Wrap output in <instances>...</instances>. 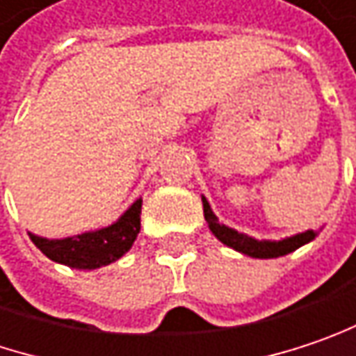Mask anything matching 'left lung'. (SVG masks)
I'll return each instance as SVG.
<instances>
[{
	"mask_svg": "<svg viewBox=\"0 0 356 356\" xmlns=\"http://www.w3.org/2000/svg\"><path fill=\"white\" fill-rule=\"evenodd\" d=\"M202 209H204V218L209 222V229L213 231L216 239L220 243H225L227 247L239 251L243 255H249V257H257V259H273V257H282V255H288L296 251L298 247L310 243L316 237V231H306V233H298L293 237H286L282 241H257L249 235H243L239 231L227 227V225H220L218 218L213 213L209 200L202 196Z\"/></svg>",
	"mask_w": 356,
	"mask_h": 356,
	"instance_id": "1",
	"label": "left lung"
}]
</instances>
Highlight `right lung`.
Instances as JSON below:
<instances>
[{
  "instance_id": "add662e5",
  "label": "right lung",
  "mask_w": 356,
  "mask_h": 356,
  "mask_svg": "<svg viewBox=\"0 0 356 356\" xmlns=\"http://www.w3.org/2000/svg\"><path fill=\"white\" fill-rule=\"evenodd\" d=\"M140 215L141 198H138L113 225L105 229L66 239H44L32 233L28 235L40 251L56 264L72 269H97L113 264L131 249L140 233Z\"/></svg>"
}]
</instances>
